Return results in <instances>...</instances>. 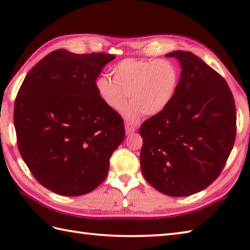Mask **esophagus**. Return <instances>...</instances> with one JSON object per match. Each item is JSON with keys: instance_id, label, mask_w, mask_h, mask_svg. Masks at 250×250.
Instances as JSON below:
<instances>
[{"instance_id": "34e87169", "label": "esophagus", "mask_w": 250, "mask_h": 250, "mask_svg": "<svg viewBox=\"0 0 250 250\" xmlns=\"http://www.w3.org/2000/svg\"><path fill=\"white\" fill-rule=\"evenodd\" d=\"M136 129H137L136 126H133V125H125V134L129 135L131 133H134Z\"/></svg>"}]
</instances>
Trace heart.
I'll list each match as a JSON object with an SVG mask.
<instances>
[{
    "instance_id": "1",
    "label": "heart",
    "mask_w": 250,
    "mask_h": 250,
    "mask_svg": "<svg viewBox=\"0 0 250 250\" xmlns=\"http://www.w3.org/2000/svg\"><path fill=\"white\" fill-rule=\"evenodd\" d=\"M113 79L101 75L94 86L101 100L110 109L122 110V116L130 124H135L142 116L161 113L171 103L176 93L179 72L172 61L125 59L110 68Z\"/></svg>"
}]
</instances>
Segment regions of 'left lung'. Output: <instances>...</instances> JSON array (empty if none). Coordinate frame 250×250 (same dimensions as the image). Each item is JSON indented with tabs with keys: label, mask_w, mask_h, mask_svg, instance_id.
<instances>
[{
	"label": "left lung",
	"mask_w": 250,
	"mask_h": 250,
	"mask_svg": "<svg viewBox=\"0 0 250 250\" xmlns=\"http://www.w3.org/2000/svg\"><path fill=\"white\" fill-rule=\"evenodd\" d=\"M166 57L176 58L182 72L171 103L141 126V169L160 192L187 196L224 168L235 141V103L225 79L192 52Z\"/></svg>",
	"instance_id": "obj_1"
}]
</instances>
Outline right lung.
<instances>
[{
	"label": "right lung",
	"mask_w": 250,
	"mask_h": 250,
	"mask_svg": "<svg viewBox=\"0 0 250 250\" xmlns=\"http://www.w3.org/2000/svg\"><path fill=\"white\" fill-rule=\"evenodd\" d=\"M114 55L57 49L25 76L14 125L23 161L45 188L65 196L91 192L107 176L109 158L125 140L122 118L94 83Z\"/></svg>",
	"instance_id": "1"
}]
</instances>
